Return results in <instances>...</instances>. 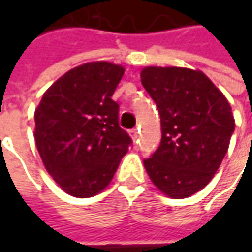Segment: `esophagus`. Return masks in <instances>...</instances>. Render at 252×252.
I'll list each match as a JSON object with an SVG mask.
<instances>
[{
  "label": "esophagus",
  "mask_w": 252,
  "mask_h": 252,
  "mask_svg": "<svg viewBox=\"0 0 252 252\" xmlns=\"http://www.w3.org/2000/svg\"><path fill=\"white\" fill-rule=\"evenodd\" d=\"M131 137H133V140H137L139 139V130L137 129H133V130L130 131Z\"/></svg>",
  "instance_id": "obj_1"
}]
</instances>
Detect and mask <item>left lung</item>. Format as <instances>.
<instances>
[{
  "mask_svg": "<svg viewBox=\"0 0 252 252\" xmlns=\"http://www.w3.org/2000/svg\"><path fill=\"white\" fill-rule=\"evenodd\" d=\"M141 84L161 118V143L143 161L153 184L174 199L203 189L227 153L234 118L226 96L202 71L146 67Z\"/></svg>",
  "mask_w": 252,
  "mask_h": 252,
  "instance_id": "8db88e82",
  "label": "left lung"
}]
</instances>
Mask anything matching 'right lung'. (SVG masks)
<instances>
[{
    "mask_svg": "<svg viewBox=\"0 0 252 252\" xmlns=\"http://www.w3.org/2000/svg\"><path fill=\"white\" fill-rule=\"evenodd\" d=\"M125 68L92 62L67 71L44 92L34 111V140L60 188L90 198L109 185L131 144L119 126L112 95Z\"/></svg>",
    "mask_w": 252,
    "mask_h": 252,
    "instance_id": "right-lung-1",
    "label": "right lung"
}]
</instances>
